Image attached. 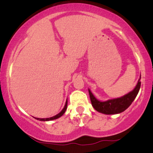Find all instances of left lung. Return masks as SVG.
Returning a JSON list of instances; mask_svg holds the SVG:
<instances>
[{
    "mask_svg": "<svg viewBox=\"0 0 153 153\" xmlns=\"http://www.w3.org/2000/svg\"><path fill=\"white\" fill-rule=\"evenodd\" d=\"M140 79H141V76H140ZM140 79L138 80V84L135 86V89L130 92L121 98H114V99L108 100L106 101H98L89 89V97H90V101L92 106L98 112L106 114V115H113V114H118L124 112L131 105L139 92L140 87H141Z\"/></svg>",
    "mask_w": 153,
    "mask_h": 153,
    "instance_id": "obj_1",
    "label": "left lung"
}]
</instances>
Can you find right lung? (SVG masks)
I'll return each instance as SVG.
<instances>
[{
	"mask_svg": "<svg viewBox=\"0 0 153 153\" xmlns=\"http://www.w3.org/2000/svg\"><path fill=\"white\" fill-rule=\"evenodd\" d=\"M67 101H66V104H65V106H64V109H63L62 110H61V112L58 114V115H55V116H53V117H51V118H36L37 120H39V121H52V120L57 119V118H60V117L62 116V115H64V112H65L66 110H67Z\"/></svg>",
	"mask_w": 153,
	"mask_h": 153,
	"instance_id": "obj_1",
	"label": "right lung"
}]
</instances>
